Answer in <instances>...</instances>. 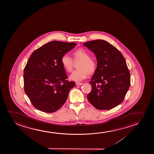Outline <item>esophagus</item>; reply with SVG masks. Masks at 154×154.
<instances>
[{
    "mask_svg": "<svg viewBox=\"0 0 154 154\" xmlns=\"http://www.w3.org/2000/svg\"><path fill=\"white\" fill-rule=\"evenodd\" d=\"M83 84V83L82 82H76V85H77V86H80V85H82Z\"/></svg>",
    "mask_w": 154,
    "mask_h": 154,
    "instance_id": "1",
    "label": "esophagus"
}]
</instances>
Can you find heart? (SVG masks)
<instances>
[{"mask_svg": "<svg viewBox=\"0 0 154 154\" xmlns=\"http://www.w3.org/2000/svg\"><path fill=\"white\" fill-rule=\"evenodd\" d=\"M74 61L80 60L77 66L78 69L74 70L70 76L71 80L79 82L84 80L89 74H93L97 69V62L90 57V55L85 49H78L72 53ZM61 63L66 72H71L73 67V60L71 57L64 55L61 58Z\"/></svg>", "mask_w": 154, "mask_h": 154, "instance_id": "heart-1", "label": "heart"}]
</instances>
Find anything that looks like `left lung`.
Here are the masks:
<instances>
[{"instance_id":"obj_1","label":"left lung","mask_w":154,"mask_h":154,"mask_svg":"<svg viewBox=\"0 0 154 154\" xmlns=\"http://www.w3.org/2000/svg\"><path fill=\"white\" fill-rule=\"evenodd\" d=\"M84 46L93 51L97 59L88 100L98 109H111L122 103L131 85L125 59L120 51L105 40H91Z\"/></svg>"}]
</instances>
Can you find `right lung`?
I'll list each match as a JSON object with an SVG mask.
<instances>
[{"label": "right lung", "mask_w": 154, "mask_h": 154, "mask_svg": "<svg viewBox=\"0 0 154 154\" xmlns=\"http://www.w3.org/2000/svg\"><path fill=\"white\" fill-rule=\"evenodd\" d=\"M76 46L52 41L32 53L23 70L24 91L36 109L51 113L65 103L75 82L67 80L61 58Z\"/></svg>", "instance_id": "obj_1"}]
</instances>
